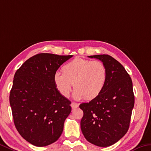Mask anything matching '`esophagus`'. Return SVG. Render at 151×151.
Wrapping results in <instances>:
<instances>
[{
	"instance_id": "esophagus-1",
	"label": "esophagus",
	"mask_w": 151,
	"mask_h": 151,
	"mask_svg": "<svg viewBox=\"0 0 151 151\" xmlns=\"http://www.w3.org/2000/svg\"><path fill=\"white\" fill-rule=\"evenodd\" d=\"M78 106H79V105H78V104H76V103H75V102H72V104H71V107L73 109L77 108Z\"/></svg>"
}]
</instances>
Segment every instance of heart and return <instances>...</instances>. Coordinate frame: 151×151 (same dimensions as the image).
Listing matches in <instances>:
<instances>
[{
    "label": "heart",
    "instance_id": "obj_1",
    "mask_svg": "<svg viewBox=\"0 0 151 151\" xmlns=\"http://www.w3.org/2000/svg\"><path fill=\"white\" fill-rule=\"evenodd\" d=\"M63 72L54 74L57 89L63 96L68 97L74 86V97L77 100L84 97L92 99L97 97L107 81V68L100 60L76 58L65 64Z\"/></svg>",
    "mask_w": 151,
    "mask_h": 151
}]
</instances>
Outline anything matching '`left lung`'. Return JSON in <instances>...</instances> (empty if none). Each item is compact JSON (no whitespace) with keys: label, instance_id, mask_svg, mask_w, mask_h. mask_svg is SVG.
Listing matches in <instances>:
<instances>
[{"label":"left lung","instance_id":"1","mask_svg":"<svg viewBox=\"0 0 151 151\" xmlns=\"http://www.w3.org/2000/svg\"><path fill=\"white\" fill-rule=\"evenodd\" d=\"M88 57L99 60L106 65L107 77L101 93L79 106L84 114L81 128L88 142L107 147L120 140L128 130L134 106L132 81L124 66L111 56Z\"/></svg>","mask_w":151,"mask_h":151}]
</instances>
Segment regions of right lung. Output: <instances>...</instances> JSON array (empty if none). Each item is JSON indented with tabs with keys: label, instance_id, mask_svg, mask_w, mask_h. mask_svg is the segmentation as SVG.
I'll return each instance as SVG.
<instances>
[{
	"label": "right lung",
	"instance_id": "add662e5",
	"mask_svg": "<svg viewBox=\"0 0 151 151\" xmlns=\"http://www.w3.org/2000/svg\"><path fill=\"white\" fill-rule=\"evenodd\" d=\"M72 55H35L16 71L9 101L14 124L22 137L37 147L56 142L62 134L71 102L57 89L54 74Z\"/></svg>",
	"mask_w": 151,
	"mask_h": 151
}]
</instances>
